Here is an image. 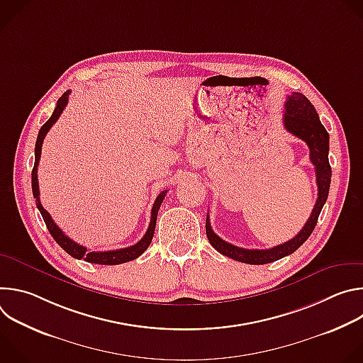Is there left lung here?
Returning a JSON list of instances; mask_svg holds the SVG:
<instances>
[{"instance_id": "8db88e82", "label": "left lung", "mask_w": 363, "mask_h": 363, "mask_svg": "<svg viewBox=\"0 0 363 363\" xmlns=\"http://www.w3.org/2000/svg\"><path fill=\"white\" fill-rule=\"evenodd\" d=\"M284 128L291 135L304 140L310 150V161L315 165L316 171V184H318V199L315 208L306 221L304 227L300 233L286 241L284 244L276 245L267 250H247L237 245H233L223 238H220L211 228L210 217L206 216L205 231L208 237L210 244L223 255H227L235 262L247 263V264H267L273 263L280 258L294 252L308 237L313 233L320 211L329 195L332 168L329 164V133L322 125L319 115L310 100L301 93H291L284 105Z\"/></svg>"}]
</instances>
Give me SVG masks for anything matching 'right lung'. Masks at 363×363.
Returning <instances> with one entry per match:
<instances>
[{"label": "right lung", "mask_w": 363, "mask_h": 363, "mask_svg": "<svg viewBox=\"0 0 363 363\" xmlns=\"http://www.w3.org/2000/svg\"><path fill=\"white\" fill-rule=\"evenodd\" d=\"M69 94L70 90H67L57 101V106L51 115V118L41 126L38 136H37V142H35V161H34V168L31 172V186H33V195L35 198V205L37 208L47 225V230L50 231L51 237L56 240V242L72 257L77 258V260H84L87 263H93V264H105V266H115V264H122V263H128L138 258L142 252L146 251V248L149 247L153 233H155V225H157V217H158V211L161 208V203L167 195V191H162L157 199L153 202L152 211H150V223L149 227L145 233V235L140 238V241H138L136 244L126 247V248H119V250H111V251H89L86 247L77 244L76 241H73L72 238H69L53 221V218L50 217V214L43 208V205L40 202V191H38V179H37V167H38V161L41 157V146H43V140L47 135V132L50 130V128L56 123V121L60 118L62 112L65 111L67 101H69Z\"/></svg>", "instance_id": "add662e5"}]
</instances>
